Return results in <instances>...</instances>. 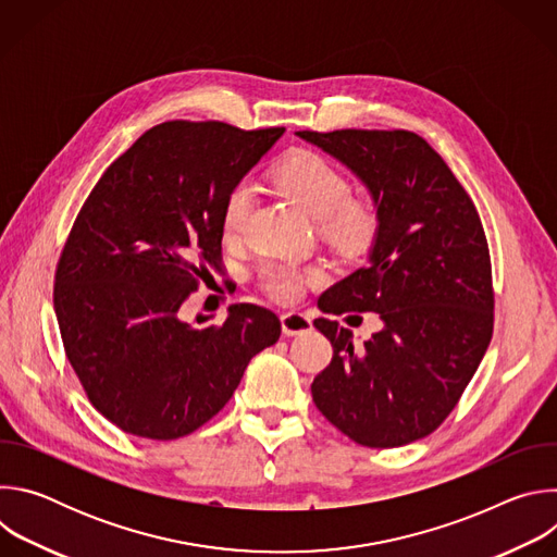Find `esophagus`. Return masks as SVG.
I'll use <instances>...</instances> for the list:
<instances>
[{"instance_id": "esophagus-1", "label": "esophagus", "mask_w": 557, "mask_h": 557, "mask_svg": "<svg viewBox=\"0 0 557 557\" xmlns=\"http://www.w3.org/2000/svg\"><path fill=\"white\" fill-rule=\"evenodd\" d=\"M312 329V322L310 317L304 314V312H297V310H290V312H284L282 314V333L286 337H293V335H304Z\"/></svg>"}]
</instances>
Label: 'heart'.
Wrapping results in <instances>:
<instances>
[{
	"instance_id": "b5f03b06",
	"label": "heart",
	"mask_w": 557,
	"mask_h": 557,
	"mask_svg": "<svg viewBox=\"0 0 557 557\" xmlns=\"http://www.w3.org/2000/svg\"><path fill=\"white\" fill-rule=\"evenodd\" d=\"M275 187L317 222L324 240L344 256L366 253L381 226L379 209L366 198H350L348 178L322 153L297 149L273 170ZM253 209V189L237 183L224 198L222 233L226 240L243 237ZM320 271H299L290 264H264L260 286L275 301L290 304L301 297L304 284L320 280Z\"/></svg>"
}]
</instances>
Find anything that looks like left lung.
I'll return each instance as SVG.
<instances>
[{
    "label": "left lung",
    "mask_w": 557,
    "mask_h": 557,
    "mask_svg": "<svg viewBox=\"0 0 557 557\" xmlns=\"http://www.w3.org/2000/svg\"><path fill=\"white\" fill-rule=\"evenodd\" d=\"M295 134L346 165L381 218L368 264L317 306L333 314L372 310L383 326L355 346L348 329L314 320L333 361L314 376L312 401L363 447L408 445L447 419L492 342V260L479 211L414 132Z\"/></svg>",
    "instance_id": "left-lung-1"
}]
</instances>
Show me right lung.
Wrapping results in <instances>:
<instances>
[{
    "label": "right lung",
    "mask_w": 557,
    "mask_h": 557,
    "mask_svg": "<svg viewBox=\"0 0 557 557\" xmlns=\"http://www.w3.org/2000/svg\"><path fill=\"white\" fill-rule=\"evenodd\" d=\"M282 134L161 123L116 158L78 211L57 264L54 312L90 404L123 432L153 441L196 432L280 339L269 308L235 304L224 324L202 329L181 306L209 267L220 271L226 194Z\"/></svg>",
    "instance_id": "1"
}]
</instances>
